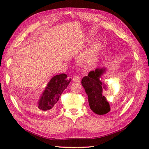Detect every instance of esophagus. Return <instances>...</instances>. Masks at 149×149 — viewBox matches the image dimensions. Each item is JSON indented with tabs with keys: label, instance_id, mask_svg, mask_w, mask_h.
Segmentation results:
<instances>
[{
	"label": "esophagus",
	"instance_id": "1",
	"mask_svg": "<svg viewBox=\"0 0 149 149\" xmlns=\"http://www.w3.org/2000/svg\"><path fill=\"white\" fill-rule=\"evenodd\" d=\"M73 81L74 82H77V83H79L81 81V77L79 75H75V76L73 77Z\"/></svg>",
	"mask_w": 149,
	"mask_h": 149
}]
</instances>
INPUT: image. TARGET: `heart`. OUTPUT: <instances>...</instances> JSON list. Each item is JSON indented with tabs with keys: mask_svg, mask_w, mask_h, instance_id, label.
<instances>
[{
	"mask_svg": "<svg viewBox=\"0 0 149 149\" xmlns=\"http://www.w3.org/2000/svg\"><path fill=\"white\" fill-rule=\"evenodd\" d=\"M98 50H99V44L97 42L91 44L89 49L81 56V62L84 63V64H87V63L92 61L97 56Z\"/></svg>",
	"mask_w": 149,
	"mask_h": 149,
	"instance_id": "b5f03b06",
	"label": "heart"
}]
</instances>
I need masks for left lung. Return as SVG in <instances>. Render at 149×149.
<instances>
[{
  "label": "left lung",
  "instance_id": "left-lung-1",
  "mask_svg": "<svg viewBox=\"0 0 149 149\" xmlns=\"http://www.w3.org/2000/svg\"><path fill=\"white\" fill-rule=\"evenodd\" d=\"M106 68H97L89 72L83 78L81 84L88 97L90 109L97 115H105L111 110L110 105L103 95V91L107 90V85L100 79Z\"/></svg>",
  "mask_w": 149,
  "mask_h": 149
}]
</instances>
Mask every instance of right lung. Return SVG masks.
<instances>
[{"label":"right lung","instance_id":"add662e5","mask_svg":"<svg viewBox=\"0 0 149 149\" xmlns=\"http://www.w3.org/2000/svg\"><path fill=\"white\" fill-rule=\"evenodd\" d=\"M67 75L61 74L54 76L50 80L38 102V107L42 111H49L56 105L59 97L68 85L71 79Z\"/></svg>","mask_w":149,"mask_h":149}]
</instances>
